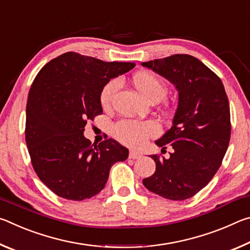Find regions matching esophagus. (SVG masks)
<instances>
[{"label": "esophagus", "instance_id": "obj_1", "mask_svg": "<svg viewBox=\"0 0 250 250\" xmlns=\"http://www.w3.org/2000/svg\"><path fill=\"white\" fill-rule=\"evenodd\" d=\"M139 158H141V154L139 153V152L133 151V150H131V151L129 152V159L135 160V159H139Z\"/></svg>", "mask_w": 250, "mask_h": 250}]
</instances>
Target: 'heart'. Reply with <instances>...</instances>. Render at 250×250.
<instances>
[{"label":"heart","mask_w":250,"mask_h":250,"mask_svg":"<svg viewBox=\"0 0 250 250\" xmlns=\"http://www.w3.org/2000/svg\"><path fill=\"white\" fill-rule=\"evenodd\" d=\"M132 83L143 98L150 103H156L163 99L167 94V86L164 80L151 71H140L133 75ZM118 79H111L101 88L99 103L104 109L111 104L113 95L119 88ZM112 133L118 141L129 146H140L146 139L159 133V126L153 121H137L122 119L113 125Z\"/></svg>","instance_id":"1"}]
</instances>
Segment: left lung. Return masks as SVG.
I'll use <instances>...</instances> for the list:
<instances>
[{
	"label": "left lung",
	"mask_w": 250,
	"mask_h": 250,
	"mask_svg": "<svg viewBox=\"0 0 250 250\" xmlns=\"http://www.w3.org/2000/svg\"><path fill=\"white\" fill-rule=\"evenodd\" d=\"M142 66L170 80L179 91L172 128L155 141L163 150L171 146L173 151L167 159L151 155L156 168L143 185L167 200L183 201L208 184L229 145L230 111L225 88L214 71L191 55L175 54Z\"/></svg>",
	"instance_id": "8db88e82"
}]
</instances>
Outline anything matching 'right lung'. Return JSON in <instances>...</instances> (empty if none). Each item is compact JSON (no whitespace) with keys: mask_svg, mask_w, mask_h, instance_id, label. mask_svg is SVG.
<instances>
[{"mask_svg":"<svg viewBox=\"0 0 250 250\" xmlns=\"http://www.w3.org/2000/svg\"><path fill=\"white\" fill-rule=\"evenodd\" d=\"M134 66L68 52L47 62L34 79L25 141L34 171L59 197L83 201L97 195L113 164L128 158L129 150L116 140L91 145L83 130L103 113L101 88Z\"/></svg>","mask_w":250,"mask_h":250,"instance_id":"right-lung-1","label":"right lung"}]
</instances>
